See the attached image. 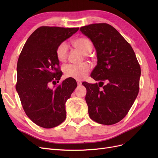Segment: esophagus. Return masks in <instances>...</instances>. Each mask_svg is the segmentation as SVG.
Listing matches in <instances>:
<instances>
[{
    "label": "esophagus",
    "mask_w": 158,
    "mask_h": 158,
    "mask_svg": "<svg viewBox=\"0 0 158 158\" xmlns=\"http://www.w3.org/2000/svg\"><path fill=\"white\" fill-rule=\"evenodd\" d=\"M77 84L78 85H80L81 84H82V82H81V81H80V80H77Z\"/></svg>",
    "instance_id": "obj_1"
}]
</instances>
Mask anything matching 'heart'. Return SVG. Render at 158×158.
Listing matches in <instances>:
<instances>
[{
	"mask_svg": "<svg viewBox=\"0 0 158 158\" xmlns=\"http://www.w3.org/2000/svg\"><path fill=\"white\" fill-rule=\"evenodd\" d=\"M76 49L79 50L82 54L87 55L92 52L94 44L92 40L88 37H79L73 41ZM69 47L66 42H62L56 49V56L60 63H64L67 59ZM90 66L88 63L80 64H68L64 66L63 70L66 77L73 78L80 80L85 78L89 73Z\"/></svg>",
	"mask_w": 158,
	"mask_h": 158,
	"instance_id": "obj_1",
	"label": "heart"
}]
</instances>
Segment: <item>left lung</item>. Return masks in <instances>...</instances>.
<instances>
[{
    "label": "left lung",
    "mask_w": 158,
    "mask_h": 158,
    "mask_svg": "<svg viewBox=\"0 0 158 158\" xmlns=\"http://www.w3.org/2000/svg\"><path fill=\"white\" fill-rule=\"evenodd\" d=\"M80 30L92 40L97 52L91 77L99 83H82L87 89L89 116L98 123L113 125L127 115L137 97L140 64L131 45L112 26L93 23ZM104 81L108 83L103 87Z\"/></svg>",
    "instance_id": "obj_1"
}]
</instances>
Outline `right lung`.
<instances>
[{
    "instance_id": "add662e5",
    "label": "right lung",
    "mask_w": 158,
    "mask_h": 158,
    "mask_svg": "<svg viewBox=\"0 0 158 158\" xmlns=\"http://www.w3.org/2000/svg\"><path fill=\"white\" fill-rule=\"evenodd\" d=\"M78 29L41 26L31 33L19 56L16 89L27 116L41 127H55L66 118L65 103L77 83L69 78L54 89L49 85L59 82L63 74L57 46Z\"/></svg>"
}]
</instances>
